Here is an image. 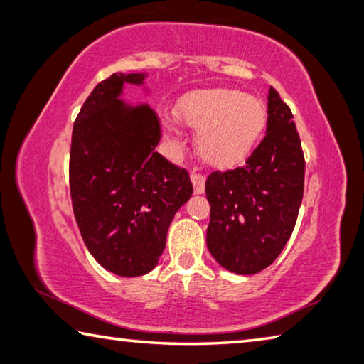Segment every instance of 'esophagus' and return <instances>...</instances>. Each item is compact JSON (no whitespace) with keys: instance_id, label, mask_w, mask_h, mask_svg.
<instances>
[{"instance_id":"34e87169","label":"esophagus","mask_w":364,"mask_h":364,"mask_svg":"<svg viewBox=\"0 0 364 364\" xmlns=\"http://www.w3.org/2000/svg\"><path fill=\"white\" fill-rule=\"evenodd\" d=\"M192 183H193V192L197 195H201L205 192V177L201 174H197V172H193L192 174Z\"/></svg>"}]
</instances>
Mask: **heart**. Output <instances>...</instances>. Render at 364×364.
<instances>
[{
    "mask_svg": "<svg viewBox=\"0 0 364 364\" xmlns=\"http://www.w3.org/2000/svg\"><path fill=\"white\" fill-rule=\"evenodd\" d=\"M174 112L183 125L198 130L197 153L215 169H231L247 159L267 127L265 104L236 89L187 92Z\"/></svg>",
    "mask_w": 364,
    "mask_h": 364,
    "instance_id": "1",
    "label": "heart"
}]
</instances>
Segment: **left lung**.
I'll return each instance as SVG.
<instances>
[{
    "label": "left lung",
    "instance_id": "left-lung-1",
    "mask_svg": "<svg viewBox=\"0 0 364 364\" xmlns=\"http://www.w3.org/2000/svg\"><path fill=\"white\" fill-rule=\"evenodd\" d=\"M267 133L234 171L211 172L206 245L237 275H254L282 254L298 220L304 192V154L293 114L275 89L268 91Z\"/></svg>",
    "mask_w": 364,
    "mask_h": 364
}]
</instances>
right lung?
I'll use <instances>...</instances> for the list:
<instances>
[{
    "label": "right lung",
    "mask_w": 364,
    "mask_h": 364,
    "mask_svg": "<svg viewBox=\"0 0 364 364\" xmlns=\"http://www.w3.org/2000/svg\"><path fill=\"white\" fill-rule=\"evenodd\" d=\"M146 73H114L94 87L73 125L70 192L82 240L105 270L139 277L158 265L167 229L192 197L188 172L156 153L158 115L130 105L124 85Z\"/></svg>",
    "instance_id": "add662e5"
}]
</instances>
